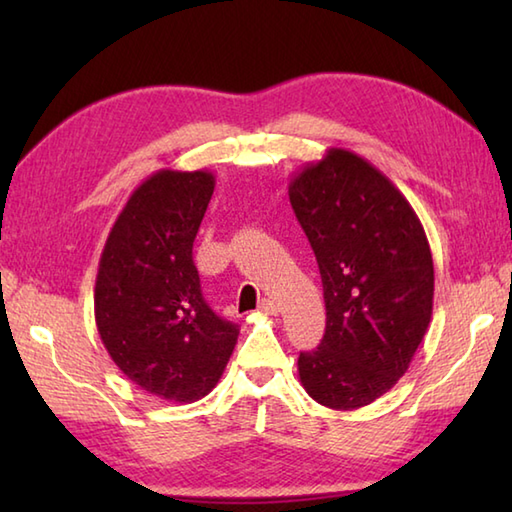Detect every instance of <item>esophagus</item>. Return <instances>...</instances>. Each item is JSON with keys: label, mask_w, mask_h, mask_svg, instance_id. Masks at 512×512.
<instances>
[{"label": "esophagus", "mask_w": 512, "mask_h": 512, "mask_svg": "<svg viewBox=\"0 0 512 512\" xmlns=\"http://www.w3.org/2000/svg\"><path fill=\"white\" fill-rule=\"evenodd\" d=\"M259 312H264V314H273V317H277V314H279V306H277L275 301L262 299V303H259Z\"/></svg>", "instance_id": "esophagus-1"}]
</instances>
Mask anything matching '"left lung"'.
I'll return each mask as SVG.
<instances>
[{
    "label": "left lung",
    "instance_id": "1",
    "mask_svg": "<svg viewBox=\"0 0 512 512\" xmlns=\"http://www.w3.org/2000/svg\"><path fill=\"white\" fill-rule=\"evenodd\" d=\"M288 193L325 299L323 339L299 354L301 385L323 407H365L407 372L429 328L427 235L405 195L354 151L328 149Z\"/></svg>",
    "mask_w": 512,
    "mask_h": 512
}]
</instances>
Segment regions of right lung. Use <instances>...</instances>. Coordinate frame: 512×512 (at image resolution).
<instances>
[{"label":"right lung","instance_id":"1","mask_svg":"<svg viewBox=\"0 0 512 512\" xmlns=\"http://www.w3.org/2000/svg\"><path fill=\"white\" fill-rule=\"evenodd\" d=\"M213 189L211 171L149 176L116 217L94 288L96 328L118 369L182 405L217 385L239 334L204 301L193 264Z\"/></svg>","mask_w":512,"mask_h":512}]
</instances>
